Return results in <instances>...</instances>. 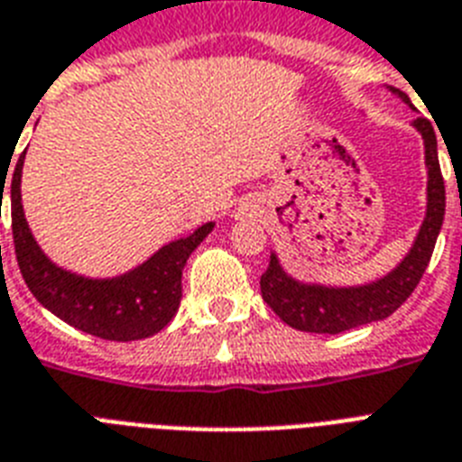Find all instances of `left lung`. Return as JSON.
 <instances>
[{"instance_id":"1","label":"left lung","mask_w":462,"mask_h":462,"mask_svg":"<svg viewBox=\"0 0 462 462\" xmlns=\"http://www.w3.org/2000/svg\"><path fill=\"white\" fill-rule=\"evenodd\" d=\"M393 95L411 104L408 95L392 88ZM415 130L425 140L427 163V213L420 225L418 237L392 273L380 280L361 287H322V284H303L282 270L275 254H270L268 270L261 275V294L277 318L290 328L316 335H339L358 325L384 320L413 294L422 273L432 258L439 230L444 223L446 189L441 168H439L437 134L427 118H415Z\"/></svg>"}]
</instances>
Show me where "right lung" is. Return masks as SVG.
<instances>
[{"mask_svg":"<svg viewBox=\"0 0 462 462\" xmlns=\"http://www.w3.org/2000/svg\"><path fill=\"white\" fill-rule=\"evenodd\" d=\"M23 159L25 152L11 178V230L18 268L37 301L63 322L108 341L146 339L161 332L180 309L187 258L213 230V223L197 227L189 237L161 246L125 275L108 280L75 275L51 263L30 232L21 204ZM2 182H6L4 175Z\"/></svg>","mask_w":462,"mask_h":462,"instance_id":"add662e5","label":"right lung"}]
</instances>
